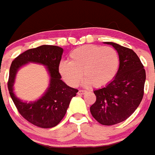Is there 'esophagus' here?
<instances>
[{"mask_svg":"<svg viewBox=\"0 0 155 155\" xmlns=\"http://www.w3.org/2000/svg\"><path fill=\"white\" fill-rule=\"evenodd\" d=\"M85 92H86V91H84V90H79L78 95H79V96H82L83 94H84Z\"/></svg>","mask_w":155,"mask_h":155,"instance_id":"1","label":"esophagus"}]
</instances>
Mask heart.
<instances>
[{
	"label": "heart",
	"instance_id": "obj_1",
	"mask_svg": "<svg viewBox=\"0 0 155 155\" xmlns=\"http://www.w3.org/2000/svg\"><path fill=\"white\" fill-rule=\"evenodd\" d=\"M119 68V56L112 47L85 45L75 48L70 53L69 61H62L58 67L61 76L71 87L80 82L101 87L115 78Z\"/></svg>",
	"mask_w": 155,
	"mask_h": 155
}]
</instances>
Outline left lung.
Returning a JSON list of instances; mask_svg holds the SVG:
<instances>
[{
  "label": "left lung",
  "instance_id": "left-lung-1",
  "mask_svg": "<svg viewBox=\"0 0 155 155\" xmlns=\"http://www.w3.org/2000/svg\"><path fill=\"white\" fill-rule=\"evenodd\" d=\"M104 43L117 51L119 69L108 84L95 90L97 101L90 112L101 125H113L126 120L139 106L144 93L146 71L133 50L115 42Z\"/></svg>",
  "mask_w": 155,
  "mask_h": 155
}]
</instances>
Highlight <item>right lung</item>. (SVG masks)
Masks as SVG:
<instances>
[{
    "instance_id": "add662e5",
    "label": "right lung",
    "mask_w": 155,
    "mask_h": 155,
    "mask_svg": "<svg viewBox=\"0 0 155 155\" xmlns=\"http://www.w3.org/2000/svg\"><path fill=\"white\" fill-rule=\"evenodd\" d=\"M62 47L42 45L27 50L12 62L9 69L8 88L13 103L20 114L33 125L41 128H52L60 122L65 116L72 97L78 90L71 87L61 80L58 66L63 56ZM30 62L45 66L49 74V86L39 99L24 102L15 97L13 85L20 68Z\"/></svg>"
}]
</instances>
